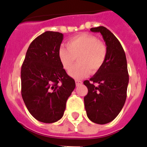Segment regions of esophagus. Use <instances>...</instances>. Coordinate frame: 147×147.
I'll use <instances>...</instances> for the list:
<instances>
[{"label": "esophagus", "mask_w": 147, "mask_h": 147, "mask_svg": "<svg viewBox=\"0 0 147 147\" xmlns=\"http://www.w3.org/2000/svg\"><path fill=\"white\" fill-rule=\"evenodd\" d=\"M75 82H76V86H79V85H80L82 84V82L80 81V80H76V81H75Z\"/></svg>", "instance_id": "1"}]
</instances>
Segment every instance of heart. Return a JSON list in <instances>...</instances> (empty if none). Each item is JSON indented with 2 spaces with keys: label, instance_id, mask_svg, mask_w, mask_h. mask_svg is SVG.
I'll return each mask as SVG.
<instances>
[{
  "label": "heart",
  "instance_id": "heart-1",
  "mask_svg": "<svg viewBox=\"0 0 147 147\" xmlns=\"http://www.w3.org/2000/svg\"><path fill=\"white\" fill-rule=\"evenodd\" d=\"M67 46L61 45L58 57L65 71H69L77 57L78 63L70 71L75 79H82L102 67L107 57V48L96 37L83 33L70 39Z\"/></svg>",
  "mask_w": 147,
  "mask_h": 147
}]
</instances>
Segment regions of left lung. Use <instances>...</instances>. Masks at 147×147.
Returning <instances> with one entry per match:
<instances>
[{
  "label": "left lung",
  "mask_w": 147,
  "mask_h": 147,
  "mask_svg": "<svg viewBox=\"0 0 147 147\" xmlns=\"http://www.w3.org/2000/svg\"><path fill=\"white\" fill-rule=\"evenodd\" d=\"M90 31L102 34L107 57L94 76L84 81L88 90L84 97L85 107L90 120L105 124L115 119L125 103L129 83L127 59L120 42L110 30L98 26Z\"/></svg>",
  "instance_id": "left-lung-1"
}]
</instances>
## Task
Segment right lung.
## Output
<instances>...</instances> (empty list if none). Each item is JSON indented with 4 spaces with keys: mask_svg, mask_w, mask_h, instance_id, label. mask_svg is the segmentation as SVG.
<instances>
[{
    "mask_svg": "<svg viewBox=\"0 0 147 147\" xmlns=\"http://www.w3.org/2000/svg\"><path fill=\"white\" fill-rule=\"evenodd\" d=\"M62 40L59 32L40 34L30 44L22 65V97L32 116L43 123H54L62 117L76 87L58 57Z\"/></svg>",
    "mask_w": 147,
    "mask_h": 147,
    "instance_id": "add662e5",
    "label": "right lung"
}]
</instances>
